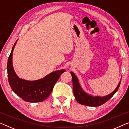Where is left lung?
<instances>
[{"instance_id": "obj_1", "label": "left lung", "mask_w": 129, "mask_h": 129, "mask_svg": "<svg viewBox=\"0 0 129 129\" xmlns=\"http://www.w3.org/2000/svg\"><path fill=\"white\" fill-rule=\"evenodd\" d=\"M71 74L73 79V91L74 94L75 98L78 103L82 105H85L87 106H91V107H97L102 104H103L107 102L109 100L111 99L114 95V94L117 91L121 79L119 83L116 87V88L109 95L100 97V96H93L90 94H87L84 91L82 90L81 87L80 86L77 77L73 72H71Z\"/></svg>"}]
</instances>
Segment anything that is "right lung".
<instances>
[{"mask_svg": "<svg viewBox=\"0 0 129 129\" xmlns=\"http://www.w3.org/2000/svg\"><path fill=\"white\" fill-rule=\"evenodd\" d=\"M17 41L13 45L7 65L10 86L13 91L25 102L30 103L42 102L49 97L60 75L66 70L55 71L44 78L35 81H27L20 78L15 73L12 66L13 51Z\"/></svg>", "mask_w": 129, "mask_h": 129, "instance_id": "1", "label": "right lung"}]
</instances>
